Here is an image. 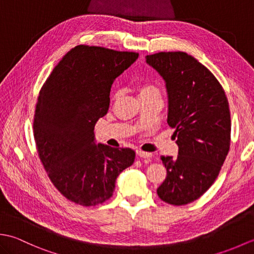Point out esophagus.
Listing matches in <instances>:
<instances>
[{"mask_svg": "<svg viewBox=\"0 0 254 254\" xmlns=\"http://www.w3.org/2000/svg\"><path fill=\"white\" fill-rule=\"evenodd\" d=\"M136 154L142 158H149V157H152V155H153L152 153L144 152V150H141V149H136Z\"/></svg>", "mask_w": 254, "mask_h": 254, "instance_id": "esophagus-1", "label": "esophagus"}]
</instances>
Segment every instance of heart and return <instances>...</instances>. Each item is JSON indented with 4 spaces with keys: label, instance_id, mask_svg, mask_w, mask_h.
Segmentation results:
<instances>
[{
    "label": "heart",
    "instance_id": "obj_1",
    "mask_svg": "<svg viewBox=\"0 0 254 254\" xmlns=\"http://www.w3.org/2000/svg\"><path fill=\"white\" fill-rule=\"evenodd\" d=\"M137 91L139 95V98L142 97H146V96H150V95H155V94H159L158 88L156 86L149 82H141L137 84ZM118 94L116 93L113 95V99L117 98Z\"/></svg>",
    "mask_w": 254,
    "mask_h": 254
}]
</instances>
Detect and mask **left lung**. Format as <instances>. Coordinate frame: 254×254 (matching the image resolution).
<instances>
[{
  "label": "left lung",
  "instance_id": "1",
  "mask_svg": "<svg viewBox=\"0 0 254 254\" xmlns=\"http://www.w3.org/2000/svg\"><path fill=\"white\" fill-rule=\"evenodd\" d=\"M146 62L166 82L168 122L179 146L176 158L161 156L167 170L158 196L171 205L201 197L219 175L230 146V110L212 72L186 52H158Z\"/></svg>",
  "mask_w": 254,
  "mask_h": 254
}]
</instances>
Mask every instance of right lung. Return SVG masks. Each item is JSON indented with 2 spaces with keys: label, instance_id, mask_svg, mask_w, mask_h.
<instances>
[{
  "label": "right lung",
  "instance_id": "right-lung-1",
  "mask_svg": "<svg viewBox=\"0 0 254 254\" xmlns=\"http://www.w3.org/2000/svg\"><path fill=\"white\" fill-rule=\"evenodd\" d=\"M138 53L79 45L69 50L39 91L34 136L39 158L59 192L83 206L109 199L116 179L135 159L128 147L95 144L113 80Z\"/></svg>",
  "mask_w": 254,
  "mask_h": 254
}]
</instances>
